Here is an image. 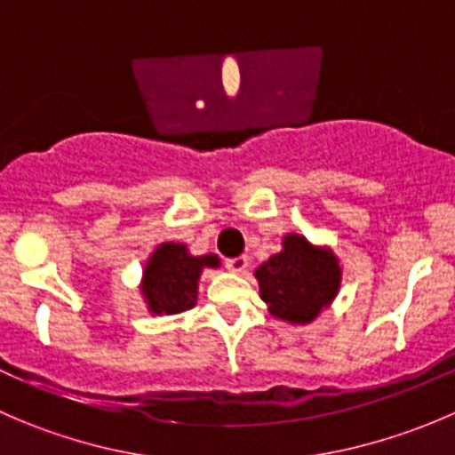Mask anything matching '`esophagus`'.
Masks as SVG:
<instances>
[{
	"mask_svg": "<svg viewBox=\"0 0 455 455\" xmlns=\"http://www.w3.org/2000/svg\"><path fill=\"white\" fill-rule=\"evenodd\" d=\"M227 268L231 270V273L235 275H242L246 268H249V257H233V259H227Z\"/></svg>",
	"mask_w": 455,
	"mask_h": 455,
	"instance_id": "1",
	"label": "esophagus"
}]
</instances>
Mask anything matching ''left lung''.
I'll use <instances>...</instances> for the list:
<instances>
[{
    "label": "left lung",
    "instance_id": "8db88e82",
    "mask_svg": "<svg viewBox=\"0 0 455 455\" xmlns=\"http://www.w3.org/2000/svg\"><path fill=\"white\" fill-rule=\"evenodd\" d=\"M255 279L270 316L306 325L337 299L343 266L330 246L313 244L301 233H286L282 251L255 268Z\"/></svg>",
    "mask_w": 455,
    "mask_h": 455
}]
</instances>
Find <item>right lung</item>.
<instances>
[{"label": "right lung", "mask_w": 455, "mask_h": 455, "mask_svg": "<svg viewBox=\"0 0 455 455\" xmlns=\"http://www.w3.org/2000/svg\"><path fill=\"white\" fill-rule=\"evenodd\" d=\"M215 253L191 255L185 242H163L142 266L139 291L151 315H178L198 304L200 277L206 268H220Z\"/></svg>", "instance_id": "obj_1"}]
</instances>
